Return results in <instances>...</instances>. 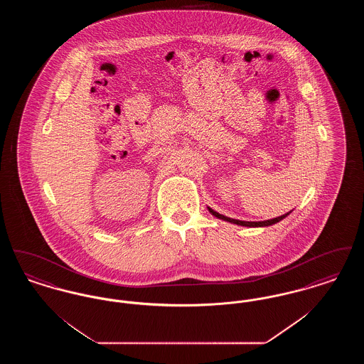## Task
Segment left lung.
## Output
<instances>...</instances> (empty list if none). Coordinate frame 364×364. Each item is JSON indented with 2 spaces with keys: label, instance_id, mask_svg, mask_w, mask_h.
<instances>
[{
  "label": "left lung",
  "instance_id": "1",
  "mask_svg": "<svg viewBox=\"0 0 364 364\" xmlns=\"http://www.w3.org/2000/svg\"><path fill=\"white\" fill-rule=\"evenodd\" d=\"M208 211L214 215V217H217V218H220V220H223V221H226V223H230V224H236V225L240 226H248V228H260V226H270L274 225V224H277L279 223L281 220H284L285 217H288L291 213H292V210L289 211V213H287V214H284V215H279V217H276V218H273V220H266V221H240V220H235V218H229V217H226V215H223V214H220V213H217L215 210H213L211 208H208Z\"/></svg>",
  "mask_w": 364,
  "mask_h": 364
}]
</instances>
